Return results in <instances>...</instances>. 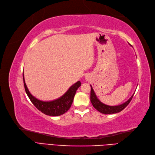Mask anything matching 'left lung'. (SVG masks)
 Returning <instances> with one entry per match:
<instances>
[{"mask_svg":"<svg viewBox=\"0 0 155 155\" xmlns=\"http://www.w3.org/2000/svg\"><path fill=\"white\" fill-rule=\"evenodd\" d=\"M90 86H91V102L93 106L97 110L104 114H112L119 113V112L122 111L124 109L130 104V102L131 101V100L133 97V96H134V95H132V96L128 100V101L121 105H116V106L107 105L103 104V103H101L99 101L98 98L97 97L92 86L91 85Z\"/></svg>","mask_w":155,"mask_h":155,"instance_id":"1","label":"left lung"}]
</instances>
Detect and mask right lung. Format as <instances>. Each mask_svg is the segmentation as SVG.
<instances>
[{
    "label": "right lung",
    "mask_w": 155,
    "mask_h": 155,
    "mask_svg": "<svg viewBox=\"0 0 155 155\" xmlns=\"http://www.w3.org/2000/svg\"><path fill=\"white\" fill-rule=\"evenodd\" d=\"M23 83L25 90L27 96L31 100L32 104L38 110L45 115L51 116H58L67 111L73 102L74 97L78 88L81 85V83L78 81L69 88L68 90L60 98L51 101H43L33 97L27 89L23 73Z\"/></svg>",
    "instance_id": "right-lung-1"
}]
</instances>
